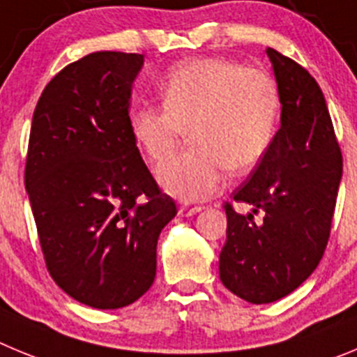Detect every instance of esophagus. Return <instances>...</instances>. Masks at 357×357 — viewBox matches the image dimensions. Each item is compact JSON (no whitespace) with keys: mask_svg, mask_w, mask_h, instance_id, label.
Wrapping results in <instances>:
<instances>
[{"mask_svg":"<svg viewBox=\"0 0 357 357\" xmlns=\"http://www.w3.org/2000/svg\"><path fill=\"white\" fill-rule=\"evenodd\" d=\"M202 210V206H188V204H181L179 206V215L181 217H192V215L199 213Z\"/></svg>","mask_w":357,"mask_h":357,"instance_id":"obj_1","label":"esophagus"}]
</instances>
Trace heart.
<instances>
[{
  "label": "heart",
  "mask_w": 357,
  "mask_h": 357,
  "mask_svg": "<svg viewBox=\"0 0 357 357\" xmlns=\"http://www.w3.org/2000/svg\"><path fill=\"white\" fill-rule=\"evenodd\" d=\"M160 98L162 108L131 112V133L147 158L160 163L186 130L190 146L158 171L163 188L185 201L213 195L226 169H250L274 139L279 91L263 69L222 59L186 60L169 70Z\"/></svg>",
  "instance_id": "1"
}]
</instances>
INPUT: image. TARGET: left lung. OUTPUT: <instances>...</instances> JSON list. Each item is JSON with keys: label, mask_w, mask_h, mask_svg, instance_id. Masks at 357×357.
<instances>
[{"label": "left lung", "mask_w": 357, "mask_h": 357, "mask_svg": "<svg viewBox=\"0 0 357 357\" xmlns=\"http://www.w3.org/2000/svg\"><path fill=\"white\" fill-rule=\"evenodd\" d=\"M281 99V128L249 181L233 192L252 213L231 202L227 240L218 259L224 287L252 304L274 303L317 268L329 242L343 171L322 89L301 63L266 47ZM262 213V222L254 215Z\"/></svg>", "instance_id": "obj_1"}]
</instances>
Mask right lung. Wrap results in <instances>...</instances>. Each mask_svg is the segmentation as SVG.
Instances as JSON below:
<instances>
[{
    "label": "right lung",
    "mask_w": 357,
    "mask_h": 357,
    "mask_svg": "<svg viewBox=\"0 0 357 357\" xmlns=\"http://www.w3.org/2000/svg\"><path fill=\"white\" fill-rule=\"evenodd\" d=\"M142 63L139 53L86 54L53 76L31 121L24 185L46 268L98 310L149 290L158 234L178 213L131 133V83Z\"/></svg>",
    "instance_id": "1"
}]
</instances>
